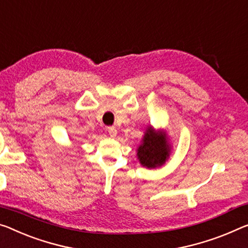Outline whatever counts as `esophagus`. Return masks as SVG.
<instances>
[{"mask_svg": "<svg viewBox=\"0 0 248 248\" xmlns=\"http://www.w3.org/2000/svg\"><path fill=\"white\" fill-rule=\"evenodd\" d=\"M108 134H109V136H111V137H115L117 135L116 127L111 126V127H108Z\"/></svg>", "mask_w": 248, "mask_h": 248, "instance_id": "obj_1", "label": "esophagus"}]
</instances>
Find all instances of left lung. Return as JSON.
<instances>
[{"instance_id":"1","label":"left lung","mask_w":248,"mask_h":248,"mask_svg":"<svg viewBox=\"0 0 248 248\" xmlns=\"http://www.w3.org/2000/svg\"><path fill=\"white\" fill-rule=\"evenodd\" d=\"M170 153L172 144L167 132L148 125L140 144L136 148V156L140 165L148 170L158 169L169 161Z\"/></svg>"}]
</instances>
